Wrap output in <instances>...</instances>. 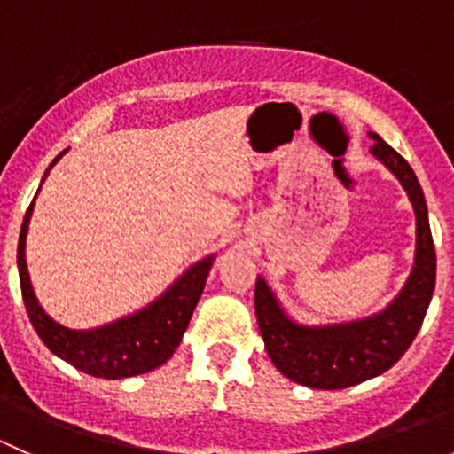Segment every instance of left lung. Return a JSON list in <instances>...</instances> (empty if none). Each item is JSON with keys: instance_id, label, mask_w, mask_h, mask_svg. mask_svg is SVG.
Here are the masks:
<instances>
[{"instance_id": "1", "label": "left lung", "mask_w": 454, "mask_h": 454, "mask_svg": "<svg viewBox=\"0 0 454 454\" xmlns=\"http://www.w3.org/2000/svg\"><path fill=\"white\" fill-rule=\"evenodd\" d=\"M369 136L375 142L371 153L400 180L415 210V263L400 294L367 318L309 327L292 320L265 278L256 277L254 312L265 351L286 378L309 388H347L391 369L418 336L434 292L437 259L422 186L393 146L378 134Z\"/></svg>"}]
</instances>
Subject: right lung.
Wrapping results in <instances>:
<instances>
[{
  "label": "right lung",
  "mask_w": 454,
  "mask_h": 454,
  "mask_svg": "<svg viewBox=\"0 0 454 454\" xmlns=\"http://www.w3.org/2000/svg\"><path fill=\"white\" fill-rule=\"evenodd\" d=\"M66 151H61L52 160L43 180ZM32 206H35V200L26 210L24 223H21L17 268H20L26 312L43 345L72 367L105 380L131 378V375L146 373L167 363L189 327L215 256L210 254L191 265L160 299L142 308L140 312L96 329L63 327L43 312L30 286L28 265H26V235H28Z\"/></svg>",
  "instance_id": "1"
}]
</instances>
